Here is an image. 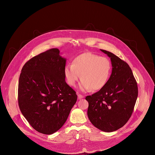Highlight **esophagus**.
Returning <instances> with one entry per match:
<instances>
[{"mask_svg":"<svg viewBox=\"0 0 155 155\" xmlns=\"http://www.w3.org/2000/svg\"><path fill=\"white\" fill-rule=\"evenodd\" d=\"M77 96H78V99H81L83 98V96L81 94H77Z\"/></svg>","mask_w":155,"mask_h":155,"instance_id":"esophagus-1","label":"esophagus"}]
</instances>
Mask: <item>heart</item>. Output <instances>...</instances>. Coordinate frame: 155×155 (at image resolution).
<instances>
[{"instance_id":"obj_1","label":"heart","mask_w":155,"mask_h":155,"mask_svg":"<svg viewBox=\"0 0 155 155\" xmlns=\"http://www.w3.org/2000/svg\"><path fill=\"white\" fill-rule=\"evenodd\" d=\"M112 71L110 61L91 53L76 57L72 64L64 68V76L68 84L74 86L78 80H82L80 88L83 91L102 89L107 83Z\"/></svg>"}]
</instances>
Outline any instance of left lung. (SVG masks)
Instances as JSON below:
<instances>
[{"instance_id": "obj_1", "label": "left lung", "mask_w": 155, "mask_h": 155, "mask_svg": "<svg viewBox=\"0 0 155 155\" xmlns=\"http://www.w3.org/2000/svg\"><path fill=\"white\" fill-rule=\"evenodd\" d=\"M110 58L112 74L104 87L86 97L87 117L97 129L107 132L123 127L133 112L138 96L136 80L129 65L111 52L101 50Z\"/></svg>"}]
</instances>
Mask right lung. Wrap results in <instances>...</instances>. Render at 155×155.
Returning <instances> with one entry per match:
<instances>
[{
    "mask_svg": "<svg viewBox=\"0 0 155 155\" xmlns=\"http://www.w3.org/2000/svg\"><path fill=\"white\" fill-rule=\"evenodd\" d=\"M58 48L41 53L22 68L18 83V104L31 126L44 134H52L67 120L77 100L65 82L66 59Z\"/></svg>",
    "mask_w": 155,
    "mask_h": 155,
    "instance_id": "right-lung-1",
    "label": "right lung"
}]
</instances>
